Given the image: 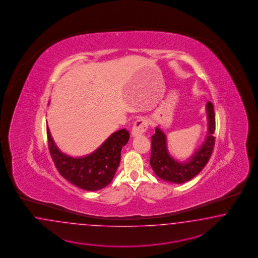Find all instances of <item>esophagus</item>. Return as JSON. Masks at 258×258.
<instances>
[{
  "label": "esophagus",
  "mask_w": 258,
  "mask_h": 258,
  "mask_svg": "<svg viewBox=\"0 0 258 258\" xmlns=\"http://www.w3.org/2000/svg\"><path fill=\"white\" fill-rule=\"evenodd\" d=\"M149 127V123L145 118H141L139 120L135 121L133 124V131H132V135L133 137L140 136L142 134L146 133Z\"/></svg>",
  "instance_id": "1"
}]
</instances>
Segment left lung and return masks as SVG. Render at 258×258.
Masks as SVG:
<instances>
[{
  "label": "left lung",
  "instance_id": "obj_1",
  "mask_svg": "<svg viewBox=\"0 0 258 258\" xmlns=\"http://www.w3.org/2000/svg\"><path fill=\"white\" fill-rule=\"evenodd\" d=\"M206 113L208 120V134L202 147L188 159L187 162L180 163L170 156L167 150L166 135L158 126L151 137L150 165L157 176L162 180L182 183L193 179L208 163L215 147L216 118L214 106L211 102L206 104Z\"/></svg>",
  "mask_w": 258,
  "mask_h": 258
}]
</instances>
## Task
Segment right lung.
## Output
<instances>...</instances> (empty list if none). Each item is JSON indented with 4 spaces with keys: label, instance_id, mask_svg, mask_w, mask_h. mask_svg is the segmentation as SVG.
I'll use <instances>...</instances> for the list:
<instances>
[{
    "label": "right lung",
    "instance_id": "obj_1",
    "mask_svg": "<svg viewBox=\"0 0 258 258\" xmlns=\"http://www.w3.org/2000/svg\"><path fill=\"white\" fill-rule=\"evenodd\" d=\"M48 148L55 167L64 179L87 191L106 187L112 180L121 160V150L130 139L125 128L112 133L93 153L74 158L62 153L55 146L47 127Z\"/></svg>",
    "mask_w": 258,
    "mask_h": 258
}]
</instances>
